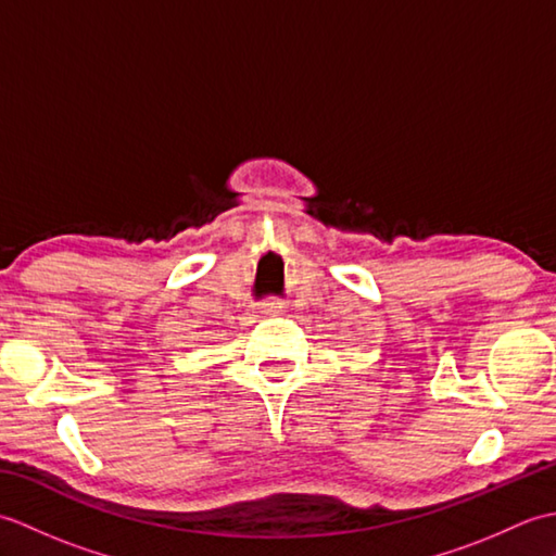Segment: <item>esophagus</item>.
Returning a JSON list of instances; mask_svg holds the SVG:
<instances>
[{"label": "esophagus", "mask_w": 556, "mask_h": 556, "mask_svg": "<svg viewBox=\"0 0 556 556\" xmlns=\"http://www.w3.org/2000/svg\"><path fill=\"white\" fill-rule=\"evenodd\" d=\"M260 308H263V313H281V308H285V301L267 299L263 305H260Z\"/></svg>", "instance_id": "obj_1"}]
</instances>
